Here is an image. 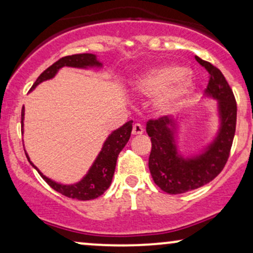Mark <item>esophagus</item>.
Here are the masks:
<instances>
[{
  "label": "esophagus",
  "instance_id": "34e87169",
  "mask_svg": "<svg viewBox=\"0 0 253 253\" xmlns=\"http://www.w3.org/2000/svg\"><path fill=\"white\" fill-rule=\"evenodd\" d=\"M144 133V127L141 126L140 124H135L133 125V128H132V134L133 135H140Z\"/></svg>",
  "mask_w": 253,
  "mask_h": 253
}]
</instances>
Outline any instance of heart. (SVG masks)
I'll list each match as a JSON object with an SVG mask.
<instances>
[{
    "mask_svg": "<svg viewBox=\"0 0 253 253\" xmlns=\"http://www.w3.org/2000/svg\"><path fill=\"white\" fill-rule=\"evenodd\" d=\"M196 82L187 68L165 65L151 69L136 80L134 91L138 96L157 97L155 108L161 115L176 114L184 106L193 92Z\"/></svg>",
    "mask_w": 253,
    "mask_h": 253,
    "instance_id": "b5f03b06",
    "label": "heart"
}]
</instances>
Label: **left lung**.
Returning a JSON list of instances; mask_svg holds the SVG:
<instances>
[{
  "label": "left lung",
  "instance_id": "8db88e82",
  "mask_svg": "<svg viewBox=\"0 0 253 253\" xmlns=\"http://www.w3.org/2000/svg\"><path fill=\"white\" fill-rule=\"evenodd\" d=\"M197 63L210 72L205 98L216 101L217 130L207 145L193 155L178 149L183 119L161 118L147 123L146 132L152 149L149 169L153 181L168 194H183L213 181L227 162L237 124V103L233 91L221 71L211 63L196 57Z\"/></svg>",
  "mask_w": 253,
  "mask_h": 253
}]
</instances>
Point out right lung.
Listing matches in <instances>:
<instances>
[{
    "label": "right lung",
    "instance_id": "obj_1",
    "mask_svg": "<svg viewBox=\"0 0 253 253\" xmlns=\"http://www.w3.org/2000/svg\"><path fill=\"white\" fill-rule=\"evenodd\" d=\"M64 66L68 68H77V69H102L103 64L97 59L96 54L92 53H81V54H72V56H66L60 58L58 62L52 64L50 68L46 69L45 71L38 77L36 83L33 84L30 91H33L34 89L39 85L40 83L45 82V81L52 80L60 69ZM24 120H25V107L22 108L21 112V127L22 133H24ZM132 124L133 121L129 120L126 124L119 127L118 129L113 130L110 134L107 136L106 140L102 145L98 155L92 162L91 167L86 171L80 181L76 183H71V184H64L53 181L52 178H48L45 176L38 168L31 162L30 156L26 152L28 162H30L32 167L36 169L40 176L45 179L46 183L53 188L58 193L63 194L66 197L70 199L81 200V201H86V200H94L96 197L101 196L102 194L109 188L110 183H112L113 176H114L115 167H117V161L119 153L124 149L125 145L128 143L130 132H132Z\"/></svg>",
    "mask_w": 253,
    "mask_h": 253
}]
</instances>
